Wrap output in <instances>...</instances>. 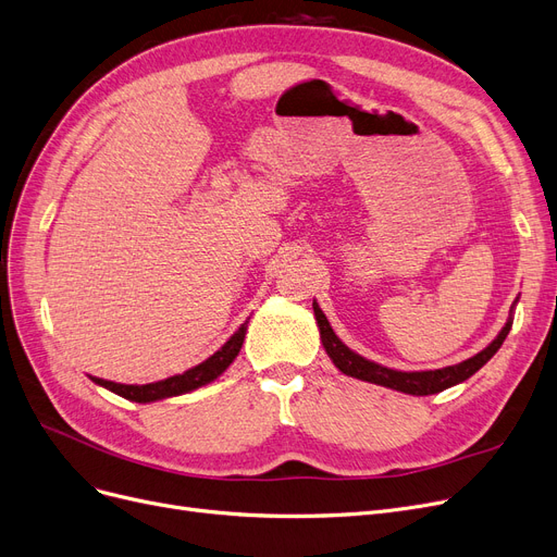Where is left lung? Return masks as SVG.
Wrapping results in <instances>:
<instances>
[{
    "label": "left lung",
    "mask_w": 557,
    "mask_h": 557,
    "mask_svg": "<svg viewBox=\"0 0 557 557\" xmlns=\"http://www.w3.org/2000/svg\"><path fill=\"white\" fill-rule=\"evenodd\" d=\"M313 317L319 321V330H321V342L325 352L330 355V359L334 361V367L357 380H364V382H373V384H382V386H389V389L403 392V394H412V396H428V394H437L448 389L453 384L465 382L467 377H471L478 369H482L487 364V361L496 355V350L503 346L507 332L512 327V321H507L505 327L500 330V334L494 338V342L478 355H473L467 361H459L455 367H446V369H437V371H412V373H405V371H394V369H386L375 364V361H369L361 355L352 352L346 344H342V338H338L327 319L325 313L321 311V307L313 302Z\"/></svg>",
    "instance_id": "left-lung-1"
}]
</instances>
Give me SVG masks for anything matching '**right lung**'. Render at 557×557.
Here are the masks:
<instances>
[{
	"instance_id": "right-lung-1",
	"label": "right lung",
	"mask_w": 557,
	"mask_h": 557,
	"mask_svg": "<svg viewBox=\"0 0 557 557\" xmlns=\"http://www.w3.org/2000/svg\"><path fill=\"white\" fill-rule=\"evenodd\" d=\"M244 338H246V323L238 327V332L232 334V338L221 350H215L209 359L202 361V364L188 369L182 375L165 377L161 382H152V384H117V382L102 380V377H90V380L95 384L107 386L109 392L123 396L127 400H136V403H152V400H161V398L188 394L193 389H198V386H202V384L219 377L232 364L234 357L238 355L240 346H244Z\"/></svg>"
}]
</instances>
